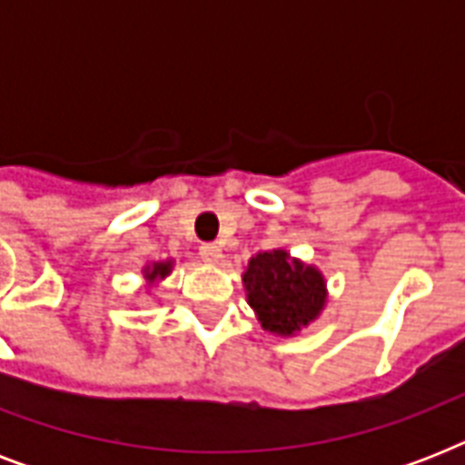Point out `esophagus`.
Masks as SVG:
<instances>
[{
	"label": "esophagus",
	"instance_id": "esophagus-1",
	"mask_svg": "<svg viewBox=\"0 0 465 465\" xmlns=\"http://www.w3.org/2000/svg\"><path fill=\"white\" fill-rule=\"evenodd\" d=\"M200 258H203L204 262H210V265H217V262L222 261V248H219L217 243H203V246H200Z\"/></svg>",
	"mask_w": 465,
	"mask_h": 465
}]
</instances>
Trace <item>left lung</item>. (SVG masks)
I'll list each match as a JSON object with an SVG mask.
<instances>
[{"instance_id":"obj_1","label":"left lung","mask_w":465,"mask_h":465,"mask_svg":"<svg viewBox=\"0 0 465 465\" xmlns=\"http://www.w3.org/2000/svg\"><path fill=\"white\" fill-rule=\"evenodd\" d=\"M243 287L262 328L284 338L318 318L328 299L323 275L282 248L253 255L243 272Z\"/></svg>"}]
</instances>
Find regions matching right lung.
Listing matches in <instances>:
<instances>
[{"label":"right lung","mask_w":465,"mask_h":465,"mask_svg":"<svg viewBox=\"0 0 465 465\" xmlns=\"http://www.w3.org/2000/svg\"><path fill=\"white\" fill-rule=\"evenodd\" d=\"M171 270H173V261H161V262H152L144 268V277H147L149 282H154V280H161V277L171 275Z\"/></svg>","instance_id":"obj_1"}]
</instances>
